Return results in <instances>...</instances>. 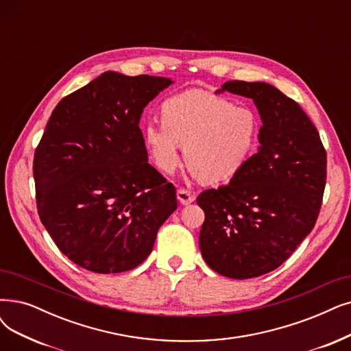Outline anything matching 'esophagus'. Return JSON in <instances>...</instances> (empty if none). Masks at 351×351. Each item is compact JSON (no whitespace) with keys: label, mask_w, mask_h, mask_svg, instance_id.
Listing matches in <instances>:
<instances>
[{"label":"esophagus","mask_w":351,"mask_h":351,"mask_svg":"<svg viewBox=\"0 0 351 351\" xmlns=\"http://www.w3.org/2000/svg\"><path fill=\"white\" fill-rule=\"evenodd\" d=\"M177 199L178 202L183 204V206H187L190 203L194 202V195L189 191V190H184V189H178L177 190Z\"/></svg>","instance_id":"1"}]
</instances>
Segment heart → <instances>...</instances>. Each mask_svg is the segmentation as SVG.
<instances>
[{
	"instance_id": "obj_1",
	"label": "heart",
	"mask_w": 351,
	"mask_h": 351,
	"mask_svg": "<svg viewBox=\"0 0 351 351\" xmlns=\"http://www.w3.org/2000/svg\"><path fill=\"white\" fill-rule=\"evenodd\" d=\"M162 123L149 122L144 141L164 173L181 160V145L193 177L207 183L233 178L247 164L258 145L259 119L247 106L204 90H186L164 101Z\"/></svg>"
}]
</instances>
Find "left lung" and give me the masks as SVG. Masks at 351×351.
<instances>
[{"mask_svg": "<svg viewBox=\"0 0 351 351\" xmlns=\"http://www.w3.org/2000/svg\"><path fill=\"white\" fill-rule=\"evenodd\" d=\"M223 92L254 101L261 147L229 184L197 197L206 215L199 245L213 271L247 279L276 269L313 230L327 156L301 106L269 83L230 80Z\"/></svg>", "mask_w": 351, "mask_h": 351, "instance_id": "1", "label": "left lung"}]
</instances>
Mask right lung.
<instances>
[{
    "label": "right lung",
    "instance_id": "1",
    "mask_svg": "<svg viewBox=\"0 0 351 351\" xmlns=\"http://www.w3.org/2000/svg\"><path fill=\"white\" fill-rule=\"evenodd\" d=\"M170 77L105 72L54 108L34 154L40 220L80 268L131 271L177 208L176 189L148 162L139 121Z\"/></svg>",
    "mask_w": 351,
    "mask_h": 351
}]
</instances>
